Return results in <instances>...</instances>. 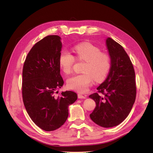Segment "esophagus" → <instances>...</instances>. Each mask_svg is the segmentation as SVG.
<instances>
[{
    "mask_svg": "<svg viewBox=\"0 0 153 153\" xmlns=\"http://www.w3.org/2000/svg\"><path fill=\"white\" fill-rule=\"evenodd\" d=\"M78 98L79 99H85L87 98V96H84L81 94H78Z\"/></svg>",
    "mask_w": 153,
    "mask_h": 153,
    "instance_id": "esophagus-1",
    "label": "esophagus"
}]
</instances>
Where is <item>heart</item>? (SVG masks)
Segmentation results:
<instances>
[{
	"label": "heart",
	"mask_w": 153,
	"mask_h": 153,
	"mask_svg": "<svg viewBox=\"0 0 153 153\" xmlns=\"http://www.w3.org/2000/svg\"><path fill=\"white\" fill-rule=\"evenodd\" d=\"M73 52L78 59L85 61L82 71L69 78L68 87L77 92H86L94 82L102 80L107 75L110 68L108 55L101 53V50L89 42H82L74 46ZM75 57L66 50H62L59 56V64L62 71L70 74L72 71Z\"/></svg>",
	"instance_id": "obj_1"
}]
</instances>
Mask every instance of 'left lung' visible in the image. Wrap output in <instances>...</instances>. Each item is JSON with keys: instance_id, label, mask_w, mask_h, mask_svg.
I'll return each instance as SVG.
<instances>
[{"instance_id": "left-lung-1", "label": "left lung", "mask_w": 153, "mask_h": 153, "mask_svg": "<svg viewBox=\"0 0 153 153\" xmlns=\"http://www.w3.org/2000/svg\"><path fill=\"white\" fill-rule=\"evenodd\" d=\"M110 58V68L106 80L97 87V92L89 98L96 104L91 114V120L103 128H112L121 124L133 107L136 98L135 70L126 51L110 38L106 39Z\"/></svg>"}]
</instances>
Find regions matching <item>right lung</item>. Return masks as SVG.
Returning <instances> with one entry per match:
<instances>
[{"mask_svg":"<svg viewBox=\"0 0 153 153\" xmlns=\"http://www.w3.org/2000/svg\"><path fill=\"white\" fill-rule=\"evenodd\" d=\"M62 47L60 36L45 37L31 48L23 68L22 96L25 109L32 121L47 131L62 126L68 117L69 106L78 98L71 91L55 96L64 84L59 64Z\"/></svg>","mask_w":153,"mask_h":153,"instance_id":"right-lung-1","label":"right lung"}]
</instances>
